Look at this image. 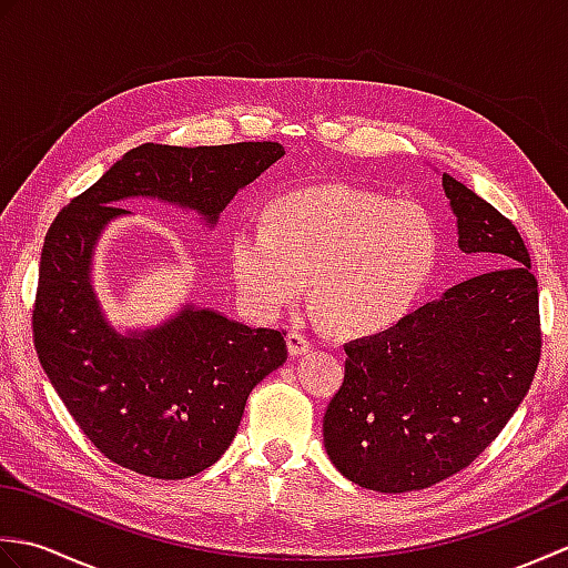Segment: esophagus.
Returning <instances> with one entry per match:
<instances>
[{"label": "esophagus", "instance_id": "1", "mask_svg": "<svg viewBox=\"0 0 568 568\" xmlns=\"http://www.w3.org/2000/svg\"><path fill=\"white\" fill-rule=\"evenodd\" d=\"M287 348H291L293 356H300V354H307L310 352L312 342L307 339L303 332H291V334H287Z\"/></svg>", "mask_w": 568, "mask_h": 568}]
</instances>
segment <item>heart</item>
<instances>
[{"instance_id":"obj_1","label":"heart","mask_w":568,"mask_h":568,"mask_svg":"<svg viewBox=\"0 0 568 568\" xmlns=\"http://www.w3.org/2000/svg\"><path fill=\"white\" fill-rule=\"evenodd\" d=\"M263 229L232 239L236 291L258 320L281 317L310 293L344 336L395 327L419 303L439 258V229L417 202L322 185L283 192Z\"/></svg>"}]
</instances>
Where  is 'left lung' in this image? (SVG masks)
Segmentation results:
<instances>
[{
    "label": "left lung",
    "instance_id": "obj_1",
    "mask_svg": "<svg viewBox=\"0 0 568 568\" xmlns=\"http://www.w3.org/2000/svg\"><path fill=\"white\" fill-rule=\"evenodd\" d=\"M442 185L458 248L500 268L344 346L324 446L348 480L378 493L422 490L466 468L520 407L541 354L537 277L520 232L452 175Z\"/></svg>",
    "mask_w": 568,
    "mask_h": 568
}]
</instances>
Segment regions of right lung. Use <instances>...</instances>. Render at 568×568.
I'll return each instance as SVG.
<instances>
[{
    "label": "right lung",
    "mask_w": 568,
    "mask_h": 568,
    "mask_svg": "<svg viewBox=\"0 0 568 568\" xmlns=\"http://www.w3.org/2000/svg\"><path fill=\"white\" fill-rule=\"evenodd\" d=\"M283 155L275 141L143 143L48 229L33 303L36 354L84 437L110 462L163 480L210 468L232 444L248 393L287 358L285 332L251 329L192 305L155 329L119 334L92 285L102 229L129 214L116 202L159 197L214 226L236 192Z\"/></svg>",
    "instance_id": "right-lung-1"
}]
</instances>
